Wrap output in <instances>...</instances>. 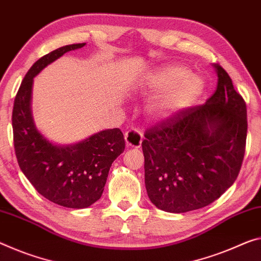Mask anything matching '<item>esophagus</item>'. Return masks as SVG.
Masks as SVG:
<instances>
[{
	"mask_svg": "<svg viewBox=\"0 0 261 261\" xmlns=\"http://www.w3.org/2000/svg\"><path fill=\"white\" fill-rule=\"evenodd\" d=\"M124 139H125L126 147L138 148V147H140V145H142L143 135H142V132L138 131V130L130 129L129 131L125 132Z\"/></svg>",
	"mask_w": 261,
	"mask_h": 261,
	"instance_id": "34e87169",
	"label": "esophagus"
}]
</instances>
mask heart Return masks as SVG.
Wrapping results in <instances>:
<instances>
[{
    "instance_id": "obj_1",
    "label": "heart",
    "mask_w": 261,
    "mask_h": 261,
    "mask_svg": "<svg viewBox=\"0 0 261 261\" xmlns=\"http://www.w3.org/2000/svg\"><path fill=\"white\" fill-rule=\"evenodd\" d=\"M204 80L186 66H163L144 79L140 90L145 94L158 93L147 108L154 121H165L192 107L204 90Z\"/></svg>"
}]
</instances>
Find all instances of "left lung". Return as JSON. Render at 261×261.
I'll list each match as a JSON object with an SVG mask.
<instances>
[{
    "instance_id": "1",
    "label": "left lung",
    "mask_w": 261,
    "mask_h": 261,
    "mask_svg": "<svg viewBox=\"0 0 261 261\" xmlns=\"http://www.w3.org/2000/svg\"><path fill=\"white\" fill-rule=\"evenodd\" d=\"M213 66L217 88L204 105L146 131L142 143L147 195L164 212L181 214L213 203L241 171L246 105L229 74Z\"/></svg>"
}]
</instances>
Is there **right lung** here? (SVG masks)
Here are the masks:
<instances>
[{"label": "right lung", "instance_id": "obj_1", "mask_svg": "<svg viewBox=\"0 0 261 261\" xmlns=\"http://www.w3.org/2000/svg\"><path fill=\"white\" fill-rule=\"evenodd\" d=\"M86 43L59 47L41 57L24 76L12 109V131L20 169L40 195L53 203L84 209L100 200L111 164L125 147L122 131L107 129L74 144H56L37 129L31 101L34 79L66 52Z\"/></svg>", "mask_w": 261, "mask_h": 261}]
</instances>
